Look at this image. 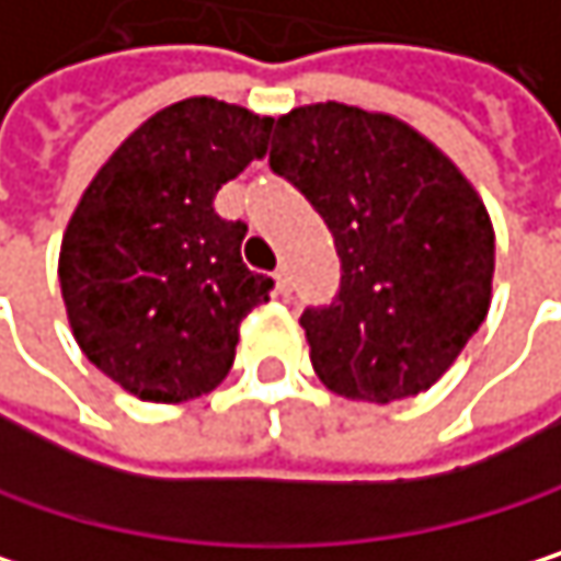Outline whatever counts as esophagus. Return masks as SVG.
Masks as SVG:
<instances>
[{
  "label": "esophagus",
  "mask_w": 561,
  "mask_h": 561,
  "mask_svg": "<svg viewBox=\"0 0 561 561\" xmlns=\"http://www.w3.org/2000/svg\"><path fill=\"white\" fill-rule=\"evenodd\" d=\"M275 293L278 296H289V268L286 265L275 268Z\"/></svg>",
  "instance_id": "34e87169"
}]
</instances>
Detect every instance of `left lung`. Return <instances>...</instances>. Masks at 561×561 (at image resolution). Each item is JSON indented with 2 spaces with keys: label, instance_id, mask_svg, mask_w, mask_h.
I'll use <instances>...</instances> for the list:
<instances>
[{
  "label": "left lung",
  "instance_id": "1",
  "mask_svg": "<svg viewBox=\"0 0 561 561\" xmlns=\"http://www.w3.org/2000/svg\"><path fill=\"white\" fill-rule=\"evenodd\" d=\"M268 167L342 262L332 306L299 319L322 385L371 404L427 391L490 309L496 245L477 190L414 127L339 101L278 117Z\"/></svg>",
  "mask_w": 561,
  "mask_h": 561
}]
</instances>
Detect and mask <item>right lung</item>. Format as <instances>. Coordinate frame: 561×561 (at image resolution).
Segmentation results:
<instances>
[{
	"label": "right lung",
	"instance_id": "add662e5",
	"mask_svg": "<svg viewBox=\"0 0 561 561\" xmlns=\"http://www.w3.org/2000/svg\"><path fill=\"white\" fill-rule=\"evenodd\" d=\"M272 117L186 98L144 121L84 190L58 259L71 332L140 401L180 404L232 368L239 322L272 278L242 262L216 190L265 153Z\"/></svg>",
	"mask_w": 561,
	"mask_h": 561
}]
</instances>
